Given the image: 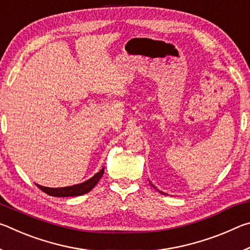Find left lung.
Returning a JSON list of instances; mask_svg holds the SVG:
<instances>
[{
    "instance_id": "8db88e82",
    "label": "left lung",
    "mask_w": 250,
    "mask_h": 250,
    "mask_svg": "<svg viewBox=\"0 0 250 250\" xmlns=\"http://www.w3.org/2000/svg\"><path fill=\"white\" fill-rule=\"evenodd\" d=\"M161 193H162V192H161ZM162 194H164V193H162Z\"/></svg>"
}]
</instances>
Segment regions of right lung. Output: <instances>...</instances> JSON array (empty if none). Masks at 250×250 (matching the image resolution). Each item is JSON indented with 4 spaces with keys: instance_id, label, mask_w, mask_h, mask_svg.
Returning <instances> with one entry per match:
<instances>
[{
    "instance_id": "obj_1",
    "label": "right lung",
    "mask_w": 250,
    "mask_h": 250,
    "mask_svg": "<svg viewBox=\"0 0 250 250\" xmlns=\"http://www.w3.org/2000/svg\"><path fill=\"white\" fill-rule=\"evenodd\" d=\"M104 171V168H101V171L97 173L96 175L92 176L91 179H89L86 182H83V183H82V184L68 186V188H45V186H41L39 184H36V185H37V188H40L42 191L45 192L46 194H48V195H50V196H58V197L79 196V195H83V194L88 193L95 188L96 184L98 183L99 180L101 179V176H103Z\"/></svg>"
}]
</instances>
